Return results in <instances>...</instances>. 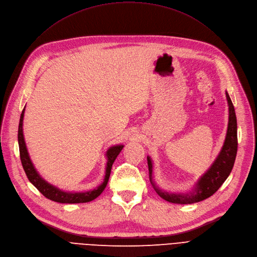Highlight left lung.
I'll return each instance as SVG.
<instances>
[{
    "label": "left lung",
    "mask_w": 257,
    "mask_h": 257,
    "mask_svg": "<svg viewBox=\"0 0 257 257\" xmlns=\"http://www.w3.org/2000/svg\"><path fill=\"white\" fill-rule=\"evenodd\" d=\"M226 97L229 106V121L224 145L210 168L198 180L192 192L170 193L156 186L153 180V161L151 157H148L151 183L156 192L165 201L174 204H192L201 202L215 193L229 177L232 168H233L237 153V123L234 106L227 92Z\"/></svg>",
    "instance_id": "obj_1"
}]
</instances>
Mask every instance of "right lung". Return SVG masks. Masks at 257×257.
I'll list each match as a JSON object with an SVG mask.
<instances>
[{
	"label": "right lung",
	"instance_id": "add662e5",
	"mask_svg": "<svg viewBox=\"0 0 257 257\" xmlns=\"http://www.w3.org/2000/svg\"><path fill=\"white\" fill-rule=\"evenodd\" d=\"M24 113H25V107H24L23 112L21 114L20 123H19V133H18V140H19V148H20V157L24 170H25L26 176L28 180L32 183V184L39 189V191L45 195V197L49 200L57 202V203H64V204H76V203H87L95 200L97 197H99L101 192L104 190L109 175H111V169L114 161L116 160L117 156L120 154V152L123 149L124 145H114L112 148H109L106 152V167H105V176L103 179V182L101 184L96 187L93 190L84 191V192H67L60 190L59 188L51 185L50 183L45 181L39 173L36 172L34 165L32 164L31 159L29 157L25 139H24L23 134V120H24Z\"/></svg>",
	"mask_w": 257,
	"mask_h": 257
}]
</instances>
